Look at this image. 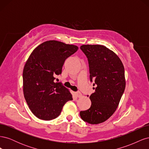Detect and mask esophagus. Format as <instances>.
<instances>
[{
	"label": "esophagus",
	"mask_w": 149,
	"mask_h": 149,
	"mask_svg": "<svg viewBox=\"0 0 149 149\" xmlns=\"http://www.w3.org/2000/svg\"><path fill=\"white\" fill-rule=\"evenodd\" d=\"M74 94H75V96L78 97H80L82 96V94L80 92H76V93H74Z\"/></svg>",
	"instance_id": "esophagus-1"
}]
</instances>
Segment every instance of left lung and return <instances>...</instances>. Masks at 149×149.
Segmentation results:
<instances>
[{
    "label": "left lung",
    "mask_w": 149,
    "mask_h": 149,
    "mask_svg": "<svg viewBox=\"0 0 149 149\" xmlns=\"http://www.w3.org/2000/svg\"><path fill=\"white\" fill-rule=\"evenodd\" d=\"M80 48L88 58L90 81L94 80L96 88L89 96L91 107L79 114L89 124H100L109 119L119 105L125 88L124 67L118 56L105 46L83 45Z\"/></svg>",
    "instance_id": "8db88e82"
}]
</instances>
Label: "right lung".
Returning a JSON list of instances; mask_svg holds the SVG:
<instances>
[{
  "label": "right lung",
  "instance_id": "obj_1",
  "mask_svg": "<svg viewBox=\"0 0 149 149\" xmlns=\"http://www.w3.org/2000/svg\"><path fill=\"white\" fill-rule=\"evenodd\" d=\"M78 49L73 45L49 40L30 54L23 71V91L30 109L38 119H55L65 104L73 100L69 90L54 80L61 73L65 60Z\"/></svg>",
  "mask_w": 149,
  "mask_h": 149
}]
</instances>
